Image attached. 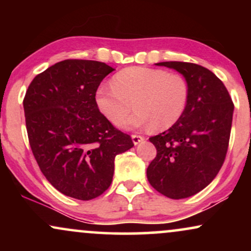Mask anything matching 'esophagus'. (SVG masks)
Segmentation results:
<instances>
[{
  "label": "esophagus",
  "instance_id": "34e87169",
  "mask_svg": "<svg viewBox=\"0 0 251 251\" xmlns=\"http://www.w3.org/2000/svg\"><path fill=\"white\" fill-rule=\"evenodd\" d=\"M144 140V137L142 135H138V134H132V142H133L134 145H137V144L142 143Z\"/></svg>",
  "mask_w": 251,
  "mask_h": 251
}]
</instances>
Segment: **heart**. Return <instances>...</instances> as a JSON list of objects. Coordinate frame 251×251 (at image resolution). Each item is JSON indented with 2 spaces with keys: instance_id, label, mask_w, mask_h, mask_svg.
I'll list each match as a JSON object with an SVG mask.
<instances>
[{
  "instance_id": "1",
  "label": "heart",
  "mask_w": 251,
  "mask_h": 251,
  "mask_svg": "<svg viewBox=\"0 0 251 251\" xmlns=\"http://www.w3.org/2000/svg\"><path fill=\"white\" fill-rule=\"evenodd\" d=\"M189 98L188 80L181 74L134 66L118 72L112 83L100 86L96 102L109 122L119 124L131 112L133 101L137 111L122 124L123 127L166 129L183 117Z\"/></svg>"
}]
</instances>
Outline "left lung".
Segmentation results:
<instances>
[{
    "mask_svg": "<svg viewBox=\"0 0 251 251\" xmlns=\"http://www.w3.org/2000/svg\"><path fill=\"white\" fill-rule=\"evenodd\" d=\"M155 65L179 72L188 80L190 98L183 117L168 131L150 138L157 155L146 175L158 192L181 200L201 191L220 172L229 146L234 103L224 83L203 66L180 61Z\"/></svg>",
    "mask_w": 251,
    "mask_h": 251,
    "instance_id": "1",
    "label": "left lung"
}]
</instances>
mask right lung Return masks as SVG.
I'll list each match as a JSON object with an SVG mask.
<instances>
[{"mask_svg":"<svg viewBox=\"0 0 251 251\" xmlns=\"http://www.w3.org/2000/svg\"><path fill=\"white\" fill-rule=\"evenodd\" d=\"M114 70L93 60H63L37 74L24 99L28 139L57 191L89 201L111 185L116 155L133 148L98 108L96 93Z\"/></svg>","mask_w":251,"mask_h":251,"instance_id":"right-lung-1","label":"right lung"}]
</instances>
